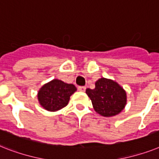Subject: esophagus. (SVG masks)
I'll use <instances>...</instances> for the list:
<instances>
[{
    "label": "esophagus",
    "mask_w": 159,
    "mask_h": 159,
    "mask_svg": "<svg viewBox=\"0 0 159 159\" xmlns=\"http://www.w3.org/2000/svg\"><path fill=\"white\" fill-rule=\"evenodd\" d=\"M77 90L79 91H81V92H84V91H86V87H85V86H78Z\"/></svg>",
    "instance_id": "34e87169"
}]
</instances>
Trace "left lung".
Segmentation results:
<instances>
[{"label": "left lung", "instance_id": "left-lung-1", "mask_svg": "<svg viewBox=\"0 0 159 159\" xmlns=\"http://www.w3.org/2000/svg\"><path fill=\"white\" fill-rule=\"evenodd\" d=\"M86 93L95 112L103 117L117 115L125 109L127 101L124 89L115 81L104 77L95 82V89H86Z\"/></svg>", "mask_w": 159, "mask_h": 159}]
</instances>
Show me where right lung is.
Returning <instances> with one entry per match:
<instances>
[{
  "label": "right lung",
  "instance_id": "obj_1",
  "mask_svg": "<svg viewBox=\"0 0 159 159\" xmlns=\"http://www.w3.org/2000/svg\"><path fill=\"white\" fill-rule=\"evenodd\" d=\"M77 91L73 84L53 79L44 84L37 92V100L41 106L50 112H56L66 106L70 96Z\"/></svg>",
  "mask_w": 159,
  "mask_h": 159
}]
</instances>
